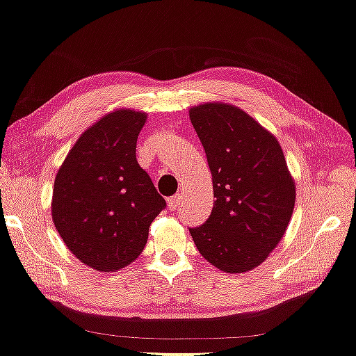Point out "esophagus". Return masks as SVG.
<instances>
[{
    "instance_id": "1",
    "label": "esophagus",
    "mask_w": 356,
    "mask_h": 356,
    "mask_svg": "<svg viewBox=\"0 0 356 356\" xmlns=\"http://www.w3.org/2000/svg\"><path fill=\"white\" fill-rule=\"evenodd\" d=\"M180 203H182V195H179V193L174 195L171 200H168V206L171 211H176L180 206Z\"/></svg>"
}]
</instances>
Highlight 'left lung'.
Listing matches in <instances>:
<instances>
[{"instance_id":"1","label":"left lung","mask_w":356,"mask_h":356,"mask_svg":"<svg viewBox=\"0 0 356 356\" xmlns=\"http://www.w3.org/2000/svg\"><path fill=\"white\" fill-rule=\"evenodd\" d=\"M190 121L208 158L216 198L208 220L190 227V235L214 267L248 272L277 248L293 216L296 187L283 150L233 105H198Z\"/></svg>"}]
</instances>
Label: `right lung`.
I'll list each match as a JSON object with an SVG mask.
<instances>
[{"instance_id":"1","label":"right lung","mask_w":356,"mask_h":356,"mask_svg":"<svg viewBox=\"0 0 356 356\" xmlns=\"http://www.w3.org/2000/svg\"><path fill=\"white\" fill-rule=\"evenodd\" d=\"M145 120L127 108L104 116L79 137L56 176V229L76 259L100 272L136 261L153 219L166 208L136 160Z\"/></svg>"}]
</instances>
